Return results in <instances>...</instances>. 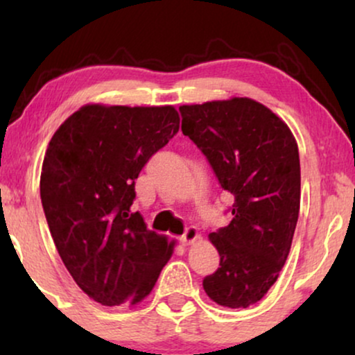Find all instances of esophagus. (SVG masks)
I'll list each match as a JSON object with an SVG mask.
<instances>
[{
  "label": "esophagus",
  "mask_w": 355,
  "mask_h": 355,
  "mask_svg": "<svg viewBox=\"0 0 355 355\" xmlns=\"http://www.w3.org/2000/svg\"><path fill=\"white\" fill-rule=\"evenodd\" d=\"M198 231L196 230V227H187L186 231H184V234L179 237V242H181L182 245H191L193 244L198 239Z\"/></svg>",
  "instance_id": "obj_1"
}]
</instances>
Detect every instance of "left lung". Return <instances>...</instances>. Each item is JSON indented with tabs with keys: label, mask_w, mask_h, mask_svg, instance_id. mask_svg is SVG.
<instances>
[{
	"label": "left lung",
	"mask_w": 355,
	"mask_h": 355,
	"mask_svg": "<svg viewBox=\"0 0 355 355\" xmlns=\"http://www.w3.org/2000/svg\"><path fill=\"white\" fill-rule=\"evenodd\" d=\"M179 111L182 134L234 197L231 223L210 234L220 268L203 278V289L223 307L245 309L275 284L293 244L300 207L297 144L273 111L250 98Z\"/></svg>",
	"instance_id": "1"
}]
</instances>
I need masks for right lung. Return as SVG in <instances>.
Segmentation results:
<instances>
[{
	"mask_svg": "<svg viewBox=\"0 0 355 355\" xmlns=\"http://www.w3.org/2000/svg\"><path fill=\"white\" fill-rule=\"evenodd\" d=\"M178 130L173 106L87 105L48 145L40 197L51 237L77 286L106 307L140 302L173 254L132 203L139 173Z\"/></svg>",
	"mask_w": 355,
	"mask_h": 355,
	"instance_id": "add662e5",
	"label": "right lung"
}]
</instances>
